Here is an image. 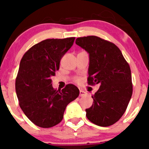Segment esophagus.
Wrapping results in <instances>:
<instances>
[{"label": "esophagus", "instance_id": "34e87169", "mask_svg": "<svg viewBox=\"0 0 149 149\" xmlns=\"http://www.w3.org/2000/svg\"><path fill=\"white\" fill-rule=\"evenodd\" d=\"M86 94V92L84 91V90H80L79 91V95H80V97H83V96H85Z\"/></svg>", "mask_w": 149, "mask_h": 149}]
</instances>
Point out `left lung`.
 <instances>
[{"label": "left lung", "instance_id": "1", "mask_svg": "<svg viewBox=\"0 0 149 149\" xmlns=\"http://www.w3.org/2000/svg\"><path fill=\"white\" fill-rule=\"evenodd\" d=\"M76 44L88 54V83L100 84L91 96L93 104L86 109L89 121L107 127L118 122L125 112L132 93L131 71L115 44L96 36L79 37Z\"/></svg>", "mask_w": 149, "mask_h": 149}]
</instances>
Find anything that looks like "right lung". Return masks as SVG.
I'll list each match as a JSON object with an SVG mask.
<instances>
[{"mask_svg":"<svg viewBox=\"0 0 149 149\" xmlns=\"http://www.w3.org/2000/svg\"><path fill=\"white\" fill-rule=\"evenodd\" d=\"M74 40L75 37L43 40L31 47L21 60L16 95L24 113L39 127H51L61 123L67 105L79 97L76 86L68 84L56 91L51 79Z\"/></svg>","mask_w":149,"mask_h":149,"instance_id":"add662e5","label":"right lung"}]
</instances>
